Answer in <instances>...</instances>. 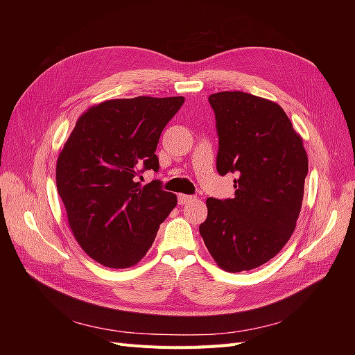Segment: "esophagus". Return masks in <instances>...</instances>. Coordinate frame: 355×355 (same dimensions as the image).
<instances>
[{
  "mask_svg": "<svg viewBox=\"0 0 355 355\" xmlns=\"http://www.w3.org/2000/svg\"><path fill=\"white\" fill-rule=\"evenodd\" d=\"M196 200V197L194 196H185V194H179L178 196V202L180 204H187V202H189V201H194Z\"/></svg>",
  "mask_w": 355,
  "mask_h": 355,
  "instance_id": "1",
  "label": "esophagus"
}]
</instances>
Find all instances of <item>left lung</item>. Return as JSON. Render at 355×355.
Wrapping results in <instances>:
<instances>
[{"instance_id": "left-lung-1", "label": "left lung", "mask_w": 355, "mask_h": 355, "mask_svg": "<svg viewBox=\"0 0 355 355\" xmlns=\"http://www.w3.org/2000/svg\"><path fill=\"white\" fill-rule=\"evenodd\" d=\"M219 139L216 168L234 198H207L200 234L225 271H249L280 252L304 198L308 157L280 105L243 92L209 96Z\"/></svg>"}]
</instances>
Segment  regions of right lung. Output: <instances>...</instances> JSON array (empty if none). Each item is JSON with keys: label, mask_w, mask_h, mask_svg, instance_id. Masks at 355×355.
Returning a JSON list of instances; mask_svg holds the SVG:
<instances>
[{"label": "right lung", "mask_w": 355, "mask_h": 355, "mask_svg": "<svg viewBox=\"0 0 355 355\" xmlns=\"http://www.w3.org/2000/svg\"><path fill=\"white\" fill-rule=\"evenodd\" d=\"M185 98L106 101L80 116L58 159V192L69 227L90 257L110 268L137 263L153 245L176 196L155 179L161 132Z\"/></svg>", "instance_id": "add662e5"}]
</instances>
